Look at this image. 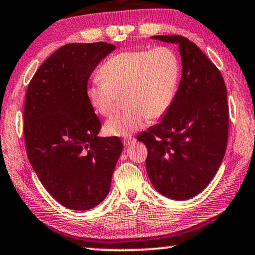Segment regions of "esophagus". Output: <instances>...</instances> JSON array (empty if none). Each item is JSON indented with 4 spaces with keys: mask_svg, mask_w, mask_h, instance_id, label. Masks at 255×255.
Wrapping results in <instances>:
<instances>
[{
    "mask_svg": "<svg viewBox=\"0 0 255 255\" xmlns=\"http://www.w3.org/2000/svg\"><path fill=\"white\" fill-rule=\"evenodd\" d=\"M133 141H135V138H133V137H127V138H125V139H124V144L125 145H130L131 143H133Z\"/></svg>",
    "mask_w": 255,
    "mask_h": 255,
    "instance_id": "obj_1",
    "label": "esophagus"
}]
</instances>
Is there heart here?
<instances>
[{
    "mask_svg": "<svg viewBox=\"0 0 255 255\" xmlns=\"http://www.w3.org/2000/svg\"><path fill=\"white\" fill-rule=\"evenodd\" d=\"M180 59L166 46L126 50L112 56L91 82L86 97L98 115L107 117L125 96L127 109L107 120V135L127 137L147 120L163 118L173 105L180 79Z\"/></svg>",
    "mask_w": 255,
    "mask_h": 255,
    "instance_id": "obj_1",
    "label": "heart"
}]
</instances>
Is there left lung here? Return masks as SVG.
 <instances>
[{
	"instance_id": "obj_1",
	"label": "left lung",
	"mask_w": 255,
	"mask_h": 255,
	"mask_svg": "<svg viewBox=\"0 0 255 255\" xmlns=\"http://www.w3.org/2000/svg\"><path fill=\"white\" fill-rule=\"evenodd\" d=\"M152 38L179 44L182 76L169 112L137 139L147 147L146 171L153 187L171 199L185 200L210 183L225 155L227 90L222 73L188 38Z\"/></svg>"
}]
</instances>
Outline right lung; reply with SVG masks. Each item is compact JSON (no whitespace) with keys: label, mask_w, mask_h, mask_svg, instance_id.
Returning <instances> with one entry per match:
<instances>
[{"label":"right lung","mask_w":255,"mask_h":255,"mask_svg":"<svg viewBox=\"0 0 255 255\" xmlns=\"http://www.w3.org/2000/svg\"><path fill=\"white\" fill-rule=\"evenodd\" d=\"M115 49L103 41L62 46L38 68L25 93L29 162L51 197L72 210L105 199L123 152L118 137L98 136L100 119L86 97L90 75Z\"/></svg>","instance_id":"obj_1"}]
</instances>
